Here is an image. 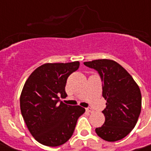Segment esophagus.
<instances>
[{
  "mask_svg": "<svg viewBox=\"0 0 151 151\" xmlns=\"http://www.w3.org/2000/svg\"><path fill=\"white\" fill-rule=\"evenodd\" d=\"M86 111H87V112H93L94 110H93L91 108H86Z\"/></svg>",
  "mask_w": 151,
  "mask_h": 151,
  "instance_id": "obj_1",
  "label": "esophagus"
}]
</instances>
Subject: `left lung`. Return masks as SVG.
I'll return each mask as SVG.
<instances>
[{
  "label": "left lung",
  "mask_w": 151,
  "mask_h": 151,
  "mask_svg": "<svg viewBox=\"0 0 151 151\" xmlns=\"http://www.w3.org/2000/svg\"><path fill=\"white\" fill-rule=\"evenodd\" d=\"M96 70L103 86V97L107 100L105 122L95 132L108 142H116L126 137L135 127L141 113L142 95L132 76L114 60L103 59L84 62Z\"/></svg>",
  "instance_id": "left-lung-1"
}]
</instances>
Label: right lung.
I'll list each match as a JSON object with an SVG mask.
<instances>
[{"instance_id":"add662e5","label":"right lung","mask_w":151,"mask_h":151,"mask_svg":"<svg viewBox=\"0 0 151 151\" xmlns=\"http://www.w3.org/2000/svg\"><path fill=\"white\" fill-rule=\"evenodd\" d=\"M79 65L78 61L44 64L25 82L20 97L22 116L31 135L44 146L65 143L72 137L78 117L85 112L84 108L60 100V96H67V78Z\"/></svg>"}]
</instances>
